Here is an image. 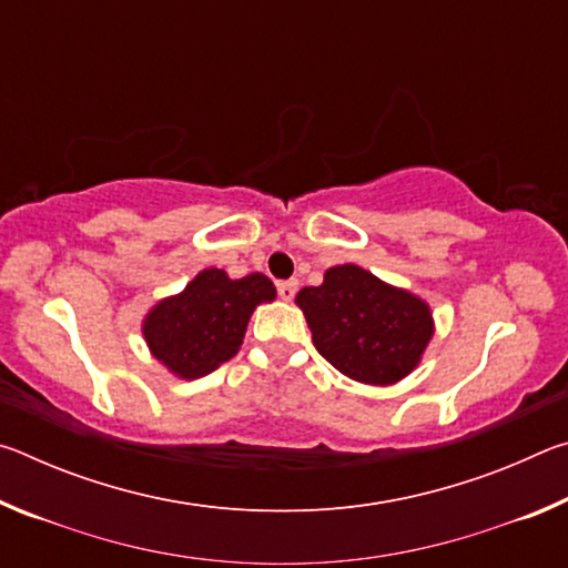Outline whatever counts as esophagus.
Masks as SVG:
<instances>
[{
	"mask_svg": "<svg viewBox=\"0 0 568 568\" xmlns=\"http://www.w3.org/2000/svg\"><path fill=\"white\" fill-rule=\"evenodd\" d=\"M295 291H297V283H295V281H283V283H277V295H281L283 301H293V297H295Z\"/></svg>",
	"mask_w": 568,
	"mask_h": 568,
	"instance_id": "34e87169",
	"label": "esophagus"
}]
</instances>
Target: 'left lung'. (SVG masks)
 <instances>
[{"label":"left lung","mask_w":568,"mask_h":568,"mask_svg":"<svg viewBox=\"0 0 568 568\" xmlns=\"http://www.w3.org/2000/svg\"><path fill=\"white\" fill-rule=\"evenodd\" d=\"M295 303L323 358L368 386H393L416 371L436 331L423 297L353 263L328 267Z\"/></svg>","instance_id":"8db88e82"}]
</instances>
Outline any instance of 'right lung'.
<instances>
[{
    "label": "right lung",
    "mask_w": 568,
    "mask_h": 568,
    "mask_svg": "<svg viewBox=\"0 0 568 568\" xmlns=\"http://www.w3.org/2000/svg\"><path fill=\"white\" fill-rule=\"evenodd\" d=\"M275 301V285L263 273L233 281L220 267H205L185 291L162 297L142 321V335L172 376L195 381L233 358L253 311Z\"/></svg>",
    "instance_id": "right-lung-1"
}]
</instances>
